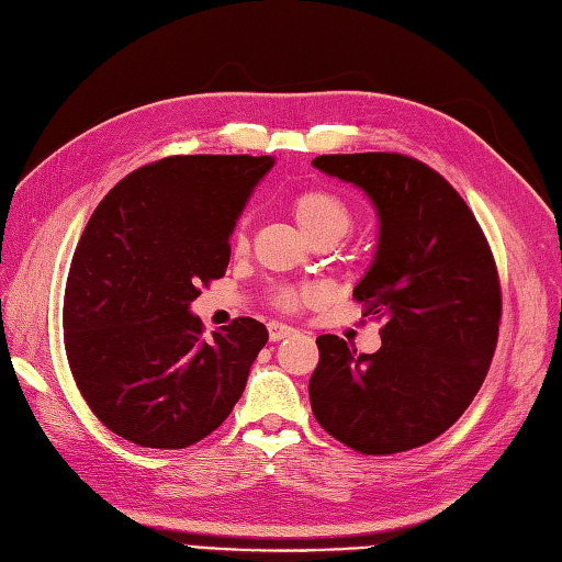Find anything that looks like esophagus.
Masks as SVG:
<instances>
[{
  "mask_svg": "<svg viewBox=\"0 0 562 562\" xmlns=\"http://www.w3.org/2000/svg\"><path fill=\"white\" fill-rule=\"evenodd\" d=\"M293 331H295L293 327L283 325V323H269V339H271V341H281V339H285V337H291Z\"/></svg>",
  "mask_w": 562,
  "mask_h": 562,
  "instance_id": "obj_1",
  "label": "esophagus"
}]
</instances>
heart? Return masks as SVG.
Segmentation results:
<instances>
[{"instance_id": "obj_1", "label": "heart", "mask_w": 562, "mask_h": 562, "mask_svg": "<svg viewBox=\"0 0 562 562\" xmlns=\"http://www.w3.org/2000/svg\"><path fill=\"white\" fill-rule=\"evenodd\" d=\"M291 213L295 217V223L301 225V231L311 237L313 243H317V239H331V243H337V239H341L351 231L353 223L349 203L329 189H305L301 193H295L291 199ZM247 247V221H239L233 233V251L235 255H243ZM317 297V289L281 285V289L273 293V303H277L281 311H297L303 303H315Z\"/></svg>"}]
</instances>
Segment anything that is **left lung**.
<instances>
[{
	"mask_svg": "<svg viewBox=\"0 0 562 562\" xmlns=\"http://www.w3.org/2000/svg\"><path fill=\"white\" fill-rule=\"evenodd\" d=\"M313 167L375 205V257L353 297L383 319L375 353L317 337L313 415L366 456L417 449L449 429L485 381L502 317L495 257L465 201L419 159L319 155Z\"/></svg>",
	"mask_w": 562,
	"mask_h": 562,
	"instance_id": "1",
	"label": "left lung"
}]
</instances>
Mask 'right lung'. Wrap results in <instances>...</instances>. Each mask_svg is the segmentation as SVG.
<instances>
[{"mask_svg":"<svg viewBox=\"0 0 562 562\" xmlns=\"http://www.w3.org/2000/svg\"><path fill=\"white\" fill-rule=\"evenodd\" d=\"M261 155H175L131 171L91 213L65 285V351L101 425L147 449H187L231 415L267 327L213 339L189 305L225 277Z\"/></svg>","mask_w":562,"mask_h":562,"instance_id":"add662e5","label":"right lung"}]
</instances>
